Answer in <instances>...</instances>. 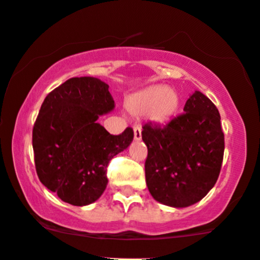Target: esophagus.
Returning <instances> with one entry per match:
<instances>
[{
    "mask_svg": "<svg viewBox=\"0 0 260 260\" xmlns=\"http://www.w3.org/2000/svg\"><path fill=\"white\" fill-rule=\"evenodd\" d=\"M133 132H135V141H140L142 138V131L140 127L133 128Z\"/></svg>",
    "mask_w": 260,
    "mask_h": 260,
    "instance_id": "esophagus-1",
    "label": "esophagus"
}]
</instances>
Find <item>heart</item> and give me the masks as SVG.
<instances>
[{
    "label": "heart",
    "mask_w": 260,
    "mask_h": 260,
    "mask_svg": "<svg viewBox=\"0 0 260 260\" xmlns=\"http://www.w3.org/2000/svg\"><path fill=\"white\" fill-rule=\"evenodd\" d=\"M125 108L133 115L147 114L153 123H166L179 112L180 96L169 86L152 85L128 96Z\"/></svg>",
    "instance_id": "heart-1"
}]
</instances>
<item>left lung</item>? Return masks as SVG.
Here are the masks:
<instances>
[{
    "label": "left lung",
    "mask_w": 260,
    "mask_h": 260,
    "mask_svg": "<svg viewBox=\"0 0 260 260\" xmlns=\"http://www.w3.org/2000/svg\"><path fill=\"white\" fill-rule=\"evenodd\" d=\"M185 113L169 124H145L146 183L152 198L171 208L199 203L214 187L224 156V133L214 103L195 90Z\"/></svg>",
    "instance_id": "obj_1"
}]
</instances>
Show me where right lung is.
<instances>
[{"instance_id": "right-lung-1", "label": "right lung", "mask_w": 260, "mask_h": 260, "mask_svg": "<svg viewBox=\"0 0 260 260\" xmlns=\"http://www.w3.org/2000/svg\"><path fill=\"white\" fill-rule=\"evenodd\" d=\"M109 85L91 77L72 78L48 94L32 129L41 183L64 203L85 206L108 185L109 161L133 141L132 128L112 136L98 119L111 113Z\"/></svg>"}]
</instances>
